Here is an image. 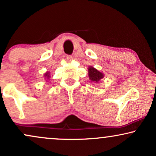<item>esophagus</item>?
I'll return each mask as SVG.
<instances>
[{"label": "esophagus", "instance_id": "obj_1", "mask_svg": "<svg viewBox=\"0 0 156 156\" xmlns=\"http://www.w3.org/2000/svg\"><path fill=\"white\" fill-rule=\"evenodd\" d=\"M66 60L68 61H71L72 60V55H66Z\"/></svg>", "mask_w": 156, "mask_h": 156}]
</instances>
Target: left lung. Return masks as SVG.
Returning a JSON list of instances; mask_svg holds the SVG:
<instances>
[{
	"label": "left lung",
	"mask_w": 156,
	"mask_h": 156,
	"mask_svg": "<svg viewBox=\"0 0 156 156\" xmlns=\"http://www.w3.org/2000/svg\"><path fill=\"white\" fill-rule=\"evenodd\" d=\"M88 75L90 80L92 82H98L102 78H103V73H101L93 66H90L88 69Z\"/></svg>",
	"instance_id": "1"
}]
</instances>
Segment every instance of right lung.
Instances as JSON below:
<instances>
[{"label":"right lung","mask_w":156,"mask_h":156,"mask_svg":"<svg viewBox=\"0 0 156 156\" xmlns=\"http://www.w3.org/2000/svg\"><path fill=\"white\" fill-rule=\"evenodd\" d=\"M45 76H46V77L48 79L49 76H50V73L49 72H46L45 74Z\"/></svg>","instance_id":"add662e5"}]
</instances>
